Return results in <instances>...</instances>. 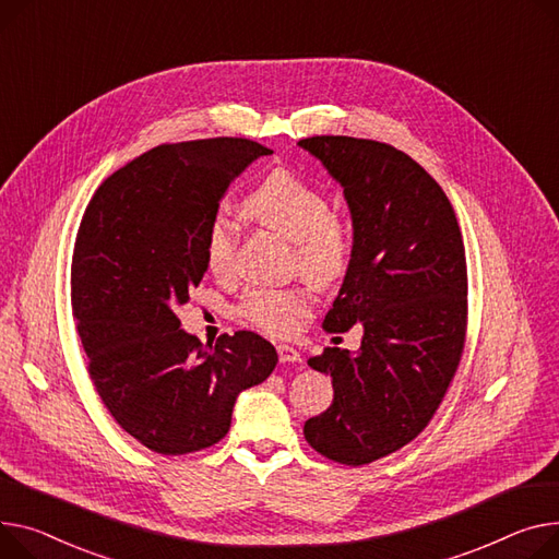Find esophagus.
Wrapping results in <instances>:
<instances>
[{
  "label": "esophagus",
  "mask_w": 559,
  "mask_h": 559,
  "mask_svg": "<svg viewBox=\"0 0 559 559\" xmlns=\"http://www.w3.org/2000/svg\"><path fill=\"white\" fill-rule=\"evenodd\" d=\"M276 353H278V359H281L283 364H296V361H301V353L296 350V348H292V346H287V344L276 346Z\"/></svg>",
  "instance_id": "esophagus-1"
}]
</instances>
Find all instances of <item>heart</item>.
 Masks as SVG:
<instances>
[{
    "label": "heart",
    "mask_w": 559,
    "mask_h": 559,
    "mask_svg": "<svg viewBox=\"0 0 559 559\" xmlns=\"http://www.w3.org/2000/svg\"><path fill=\"white\" fill-rule=\"evenodd\" d=\"M245 209L296 245V265L306 276L332 281L342 274L348 236L342 222L330 215L328 198L312 183L289 170H276L247 195ZM236 245V225L225 213H217L204 238L206 267L213 274H229ZM308 310L310 296L304 287H255L240 304V317L270 334H289Z\"/></svg>",
    "instance_id": "b5f03b06"
}]
</instances>
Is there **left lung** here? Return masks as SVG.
I'll use <instances>...</instances> for the list:
<instances>
[{
	"label": "left lung",
	"instance_id": "8db88e82",
	"mask_svg": "<svg viewBox=\"0 0 559 559\" xmlns=\"http://www.w3.org/2000/svg\"><path fill=\"white\" fill-rule=\"evenodd\" d=\"M296 145L342 186L353 222L348 270L323 328L364 330L357 353L310 357L334 397L304 433L325 459L366 465L427 427L456 373L467 319L463 236L436 179L397 147L353 136Z\"/></svg>",
	"mask_w": 559,
	"mask_h": 559
}]
</instances>
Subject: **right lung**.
<instances>
[{"mask_svg":"<svg viewBox=\"0 0 559 559\" xmlns=\"http://www.w3.org/2000/svg\"><path fill=\"white\" fill-rule=\"evenodd\" d=\"M270 147L247 139L159 145L109 175L85 209L71 308L90 376L115 420L166 456L227 436L238 395L278 355L240 330L204 346L177 310L206 274L204 238L229 186Z\"/></svg>","mask_w":559,"mask_h":559,"instance_id":"right-lung-1","label":"right lung"}]
</instances>
